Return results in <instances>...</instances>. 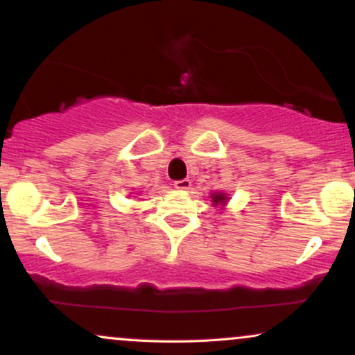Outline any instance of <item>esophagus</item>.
<instances>
[{"label": "esophagus", "mask_w": 355, "mask_h": 355, "mask_svg": "<svg viewBox=\"0 0 355 355\" xmlns=\"http://www.w3.org/2000/svg\"><path fill=\"white\" fill-rule=\"evenodd\" d=\"M173 187L177 190H180V191H187V190H190V187H191V182L189 180V178H183V180H177L173 183Z\"/></svg>", "instance_id": "1"}]
</instances>
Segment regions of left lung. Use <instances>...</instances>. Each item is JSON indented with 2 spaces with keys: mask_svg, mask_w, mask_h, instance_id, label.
<instances>
[{
  "mask_svg": "<svg viewBox=\"0 0 355 355\" xmlns=\"http://www.w3.org/2000/svg\"><path fill=\"white\" fill-rule=\"evenodd\" d=\"M210 198H211V203H214V207L223 210V207H225L227 202H229V193H223V191H214V193L210 195Z\"/></svg>",
  "mask_w": 355,
  "mask_h": 355,
  "instance_id": "obj_1",
  "label": "left lung"
}]
</instances>
